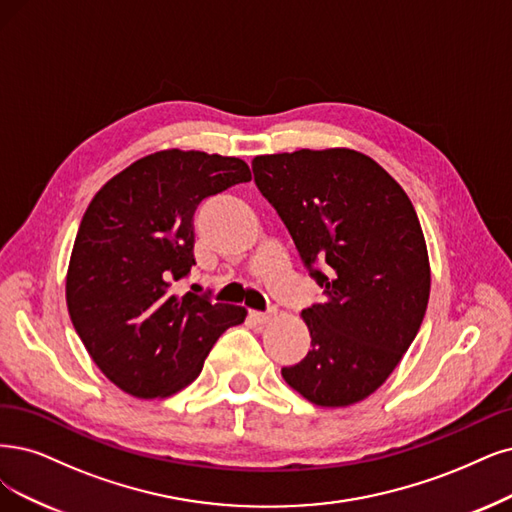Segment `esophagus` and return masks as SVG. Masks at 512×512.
I'll return each instance as SVG.
<instances>
[{"mask_svg":"<svg viewBox=\"0 0 512 512\" xmlns=\"http://www.w3.org/2000/svg\"><path fill=\"white\" fill-rule=\"evenodd\" d=\"M274 316H276V310H270V312H251V318L255 320V323H259V325L270 323Z\"/></svg>","mask_w":512,"mask_h":512,"instance_id":"1","label":"esophagus"}]
</instances>
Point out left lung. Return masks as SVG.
I'll list each match as a JSON object with an SVG mask.
<instances>
[{"instance_id": "1", "label": "left lung", "mask_w": 512, "mask_h": 512, "mask_svg": "<svg viewBox=\"0 0 512 512\" xmlns=\"http://www.w3.org/2000/svg\"><path fill=\"white\" fill-rule=\"evenodd\" d=\"M253 175L325 289L301 312L312 350L282 377L318 407L361 403L403 361L426 314L430 261L415 208L380 164L348 147L255 156Z\"/></svg>"}]
</instances>
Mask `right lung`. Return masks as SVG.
Masks as SVG:
<instances>
[{
  "label": "right lung",
  "mask_w": 512,
  "mask_h": 512,
  "mask_svg": "<svg viewBox=\"0 0 512 512\" xmlns=\"http://www.w3.org/2000/svg\"><path fill=\"white\" fill-rule=\"evenodd\" d=\"M251 170L234 156L162 149L126 166L90 200L67 268L71 323L109 382L137 399H166L200 375L242 306L179 295L194 266L196 206Z\"/></svg>",
  "instance_id": "1"
}]
</instances>
